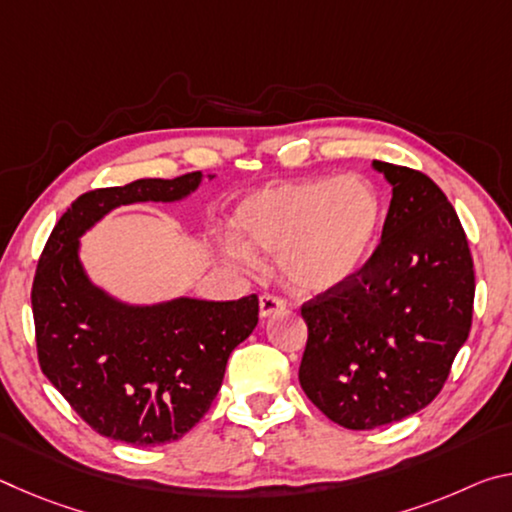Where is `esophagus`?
I'll return each mask as SVG.
<instances>
[{"label": "esophagus", "instance_id": "1", "mask_svg": "<svg viewBox=\"0 0 512 512\" xmlns=\"http://www.w3.org/2000/svg\"><path fill=\"white\" fill-rule=\"evenodd\" d=\"M282 309H284V302L277 296H271V293H266V296L259 298V316H262V318L273 316Z\"/></svg>", "mask_w": 512, "mask_h": 512}]
</instances>
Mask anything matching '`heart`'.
I'll return each mask as SVG.
<instances>
[{"instance_id":"heart-1","label":"heart","mask_w":512,"mask_h":512,"mask_svg":"<svg viewBox=\"0 0 512 512\" xmlns=\"http://www.w3.org/2000/svg\"><path fill=\"white\" fill-rule=\"evenodd\" d=\"M384 203L363 176L311 178L244 198L232 214L237 239L223 253L253 266V253L277 255L284 284L325 293L357 275L375 250Z\"/></svg>"}]
</instances>
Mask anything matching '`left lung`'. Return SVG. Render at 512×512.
<instances>
[{"label":"left lung","instance_id":"left-lung-1","mask_svg":"<svg viewBox=\"0 0 512 512\" xmlns=\"http://www.w3.org/2000/svg\"><path fill=\"white\" fill-rule=\"evenodd\" d=\"M393 187L381 244L361 271L302 307L300 386L345 429H377L440 393L472 325L463 225L424 173L372 160Z\"/></svg>","mask_w":512,"mask_h":512}]
</instances>
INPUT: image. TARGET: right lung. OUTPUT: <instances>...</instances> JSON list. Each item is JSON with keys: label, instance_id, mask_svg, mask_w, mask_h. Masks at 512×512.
<instances>
[{"label": "right lung", "instance_id": "right-lung-1", "mask_svg": "<svg viewBox=\"0 0 512 512\" xmlns=\"http://www.w3.org/2000/svg\"><path fill=\"white\" fill-rule=\"evenodd\" d=\"M205 178L214 173L94 189L69 205L42 250L31 291L40 368L94 431L119 443H171L203 418L230 352L257 327L259 300L128 302L92 280L81 239L117 207L180 203Z\"/></svg>", "mask_w": 512, "mask_h": 512}]
</instances>
